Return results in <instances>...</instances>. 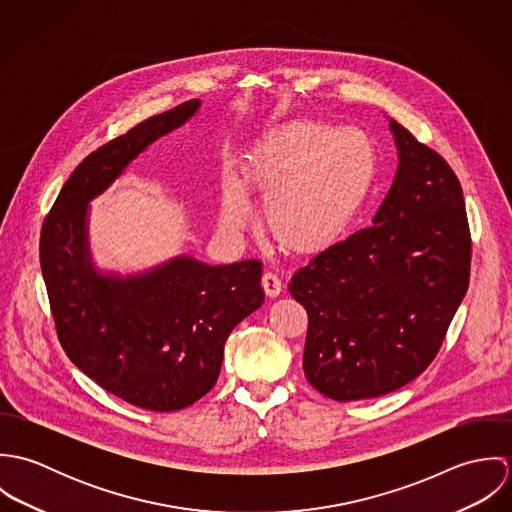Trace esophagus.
<instances>
[{
  "mask_svg": "<svg viewBox=\"0 0 512 512\" xmlns=\"http://www.w3.org/2000/svg\"><path fill=\"white\" fill-rule=\"evenodd\" d=\"M262 286H264V292L268 297H278L282 293V282L274 272H266L262 276Z\"/></svg>",
  "mask_w": 512,
  "mask_h": 512,
  "instance_id": "obj_1",
  "label": "esophagus"
}]
</instances>
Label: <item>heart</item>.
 Instances as JSON below:
<instances>
[{
  "mask_svg": "<svg viewBox=\"0 0 512 512\" xmlns=\"http://www.w3.org/2000/svg\"><path fill=\"white\" fill-rule=\"evenodd\" d=\"M248 177L270 232L288 248L317 252L359 219L376 179V149L357 130L293 122L260 144ZM220 219L230 230L252 219V203L236 181L224 187Z\"/></svg>",
  "mask_w": 512,
  "mask_h": 512,
  "instance_id": "obj_1",
  "label": "heart"
}]
</instances>
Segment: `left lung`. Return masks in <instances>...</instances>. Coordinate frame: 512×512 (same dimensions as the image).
<instances>
[{
    "label": "left lung",
    "instance_id": "obj_1",
    "mask_svg": "<svg viewBox=\"0 0 512 512\" xmlns=\"http://www.w3.org/2000/svg\"><path fill=\"white\" fill-rule=\"evenodd\" d=\"M388 122L398 167L372 226L315 254L290 282L309 315L303 372L337 402L376 398L420 376L469 284L471 238L455 173Z\"/></svg>",
    "mask_w": 512,
    "mask_h": 512
}]
</instances>
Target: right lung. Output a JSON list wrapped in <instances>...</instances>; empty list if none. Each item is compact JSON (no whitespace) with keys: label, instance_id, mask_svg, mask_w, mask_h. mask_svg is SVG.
<instances>
[{"label":"right lung","instance_id":"obj_1","mask_svg":"<svg viewBox=\"0 0 512 512\" xmlns=\"http://www.w3.org/2000/svg\"><path fill=\"white\" fill-rule=\"evenodd\" d=\"M201 104L189 100L90 153L41 230V270L69 359L104 390L151 412L203 398L219 378L230 331L264 303L258 260L211 266L177 254L122 274L98 268L92 256L90 203Z\"/></svg>","mask_w":512,"mask_h":512}]
</instances>
